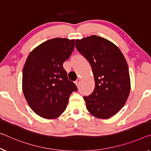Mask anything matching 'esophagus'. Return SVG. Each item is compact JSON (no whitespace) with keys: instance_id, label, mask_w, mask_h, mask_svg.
<instances>
[{"instance_id":"1","label":"esophagus","mask_w":151,"mask_h":151,"mask_svg":"<svg viewBox=\"0 0 151 151\" xmlns=\"http://www.w3.org/2000/svg\"><path fill=\"white\" fill-rule=\"evenodd\" d=\"M75 84L77 87L80 85V78H78V79L75 81Z\"/></svg>"}]
</instances>
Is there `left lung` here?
I'll list each match as a JSON object with an SVG mask.
<instances>
[{
	"label": "left lung",
	"mask_w": 151,
	"mask_h": 151,
	"mask_svg": "<svg viewBox=\"0 0 151 151\" xmlns=\"http://www.w3.org/2000/svg\"><path fill=\"white\" fill-rule=\"evenodd\" d=\"M76 49L91 66L95 87L84 96L89 113L108 119L122 108L130 91L127 63L118 47L104 37L91 35L76 40Z\"/></svg>",
	"instance_id": "8db88e82"
}]
</instances>
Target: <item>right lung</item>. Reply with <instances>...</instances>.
<instances>
[{
  "label": "right lung",
  "mask_w": 151,
  "mask_h": 151,
  "mask_svg": "<svg viewBox=\"0 0 151 151\" xmlns=\"http://www.w3.org/2000/svg\"><path fill=\"white\" fill-rule=\"evenodd\" d=\"M74 47L75 40L54 38L33 49L26 60L23 92L29 106L40 117L58 118L66 109L71 93L77 91L63 66Z\"/></svg>",
  "instance_id": "add662e5"
}]
</instances>
